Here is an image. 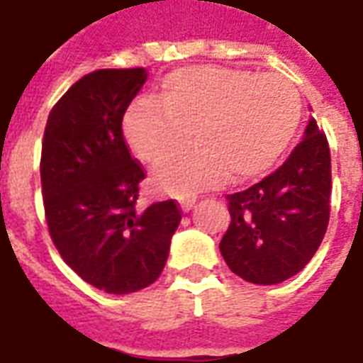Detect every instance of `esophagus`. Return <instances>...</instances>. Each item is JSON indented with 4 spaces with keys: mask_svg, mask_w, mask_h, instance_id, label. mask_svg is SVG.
Wrapping results in <instances>:
<instances>
[{
    "mask_svg": "<svg viewBox=\"0 0 363 363\" xmlns=\"http://www.w3.org/2000/svg\"><path fill=\"white\" fill-rule=\"evenodd\" d=\"M196 200H198V198L194 196V194H192V196H182L181 200H179V202H181L182 212H189L190 208H192V206L196 204Z\"/></svg>",
    "mask_w": 363,
    "mask_h": 363,
    "instance_id": "obj_1",
    "label": "esophagus"
}]
</instances>
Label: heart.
I'll return each mask as SVG.
<instances>
[{
    "mask_svg": "<svg viewBox=\"0 0 363 363\" xmlns=\"http://www.w3.org/2000/svg\"><path fill=\"white\" fill-rule=\"evenodd\" d=\"M301 93L286 75L221 66L177 69L163 79L159 103L140 99L122 118L126 142L145 163L181 150L190 130L198 145L167 159L155 182L184 194L264 174L280 159L301 120Z\"/></svg>",
    "mask_w": 363,
    "mask_h": 363,
    "instance_id": "1",
    "label": "heart"
}]
</instances>
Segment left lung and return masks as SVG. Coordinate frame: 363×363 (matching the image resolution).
I'll return each instance as SVG.
<instances>
[{
  "mask_svg": "<svg viewBox=\"0 0 363 363\" xmlns=\"http://www.w3.org/2000/svg\"><path fill=\"white\" fill-rule=\"evenodd\" d=\"M330 150L309 120L284 165L251 189L229 194V228L220 251L231 272L272 286L301 272L327 233Z\"/></svg>",
  "mask_w": 363,
  "mask_h": 363,
  "instance_id": "left-lung-1",
  "label": "left lung"
}]
</instances>
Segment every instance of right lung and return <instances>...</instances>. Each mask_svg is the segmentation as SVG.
Returning a JSON list of instances; mask_svg holds the SVG:
<instances>
[{
  "instance_id": "obj_1",
  "label": "right lung",
  "mask_w": 363,
  "mask_h": 363,
  "mask_svg": "<svg viewBox=\"0 0 363 363\" xmlns=\"http://www.w3.org/2000/svg\"><path fill=\"white\" fill-rule=\"evenodd\" d=\"M145 79L143 67L83 75L44 128L40 182L52 241L77 276L116 296L157 280L181 223L174 200L135 208L145 173L130 155L122 118Z\"/></svg>"
}]
</instances>
